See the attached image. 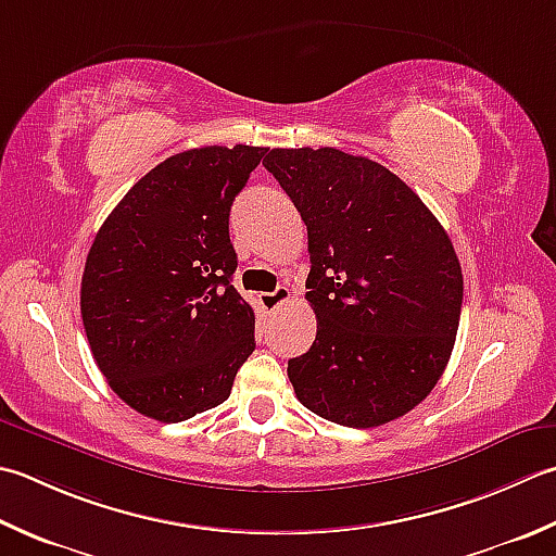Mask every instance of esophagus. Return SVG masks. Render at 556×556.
Returning <instances> with one entry per match:
<instances>
[{
  "instance_id": "34e87169",
  "label": "esophagus",
  "mask_w": 556,
  "mask_h": 556,
  "mask_svg": "<svg viewBox=\"0 0 556 556\" xmlns=\"http://www.w3.org/2000/svg\"><path fill=\"white\" fill-rule=\"evenodd\" d=\"M291 299V289L289 287H277L275 291H265L260 293V306L265 311H277L281 303H287Z\"/></svg>"
}]
</instances>
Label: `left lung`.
<instances>
[{"label":"left lung","instance_id":"1","mask_svg":"<svg viewBox=\"0 0 556 556\" xmlns=\"http://www.w3.org/2000/svg\"><path fill=\"white\" fill-rule=\"evenodd\" d=\"M265 168L308 228L315 342L289 362L303 407L352 429L415 409L448 364L463 306L453 243L419 194L340 149H271Z\"/></svg>","mask_w":556,"mask_h":556}]
</instances>
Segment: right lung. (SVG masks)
<instances>
[{"label":"right lung","mask_w":556,"mask_h":556,"mask_svg":"<svg viewBox=\"0 0 556 556\" xmlns=\"http://www.w3.org/2000/svg\"><path fill=\"white\" fill-rule=\"evenodd\" d=\"M265 147H202L161 161L98 228L81 320L98 368L139 415L176 424L231 395L255 313L231 285L228 214Z\"/></svg>","instance_id":"right-lung-1"}]
</instances>
